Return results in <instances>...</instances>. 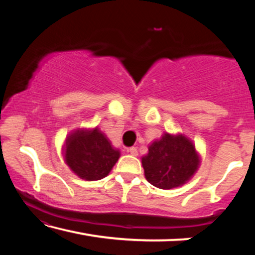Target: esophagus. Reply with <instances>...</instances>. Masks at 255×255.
Returning <instances> with one entry per match:
<instances>
[{"label":"esophagus","mask_w":255,"mask_h":255,"mask_svg":"<svg viewBox=\"0 0 255 255\" xmlns=\"http://www.w3.org/2000/svg\"><path fill=\"white\" fill-rule=\"evenodd\" d=\"M127 152L128 153H130L132 156H137L138 155V150H137V148L136 147H130V148H128L127 149Z\"/></svg>","instance_id":"esophagus-1"}]
</instances>
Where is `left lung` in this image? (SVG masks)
<instances>
[{
  "mask_svg": "<svg viewBox=\"0 0 255 255\" xmlns=\"http://www.w3.org/2000/svg\"><path fill=\"white\" fill-rule=\"evenodd\" d=\"M195 145L183 135L165 132L148 147L141 158L145 178L154 187L169 190L183 185L199 167Z\"/></svg>",
  "mask_w": 255,
  "mask_h": 255,
  "instance_id": "left-lung-1",
  "label": "left lung"
}]
</instances>
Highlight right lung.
Listing matches in <instances>:
<instances>
[{
    "label": "right lung",
    "instance_id": "1",
    "mask_svg": "<svg viewBox=\"0 0 255 255\" xmlns=\"http://www.w3.org/2000/svg\"><path fill=\"white\" fill-rule=\"evenodd\" d=\"M64 152L70 169L86 181L105 178L120 156L119 150L114 148L109 138L98 127L73 131L66 138Z\"/></svg>",
    "mask_w": 255,
    "mask_h": 255
}]
</instances>
